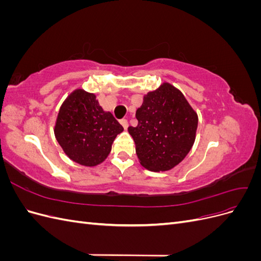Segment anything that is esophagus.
<instances>
[{"instance_id":"34e87169","label":"esophagus","mask_w":261,"mask_h":261,"mask_svg":"<svg viewBox=\"0 0 261 261\" xmlns=\"http://www.w3.org/2000/svg\"><path fill=\"white\" fill-rule=\"evenodd\" d=\"M120 123H121V125L124 127V129H127V127H128V122H127V120H125V118H122V120L120 121Z\"/></svg>"}]
</instances>
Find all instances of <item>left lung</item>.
Listing matches in <instances>:
<instances>
[{
	"label": "left lung",
	"instance_id": "left-lung-1",
	"mask_svg": "<svg viewBox=\"0 0 261 261\" xmlns=\"http://www.w3.org/2000/svg\"><path fill=\"white\" fill-rule=\"evenodd\" d=\"M138 125L128 133L141 165L150 171H168L192 149L198 116L178 89L164 83L144 97L136 111Z\"/></svg>",
	"mask_w": 261,
	"mask_h": 261
}]
</instances>
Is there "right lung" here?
<instances>
[{
  "label": "right lung",
  "mask_w": 261,
  "mask_h": 261,
  "mask_svg": "<svg viewBox=\"0 0 261 261\" xmlns=\"http://www.w3.org/2000/svg\"><path fill=\"white\" fill-rule=\"evenodd\" d=\"M122 125L105 112L93 93L77 89L62 105L55 124L58 143L69 159L86 167L103 162Z\"/></svg>",
  "instance_id": "1"
}]
</instances>
